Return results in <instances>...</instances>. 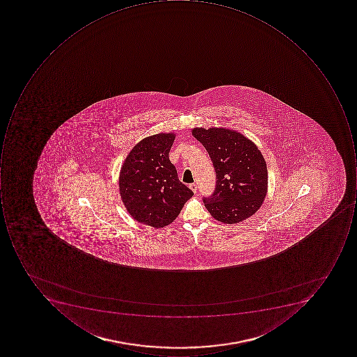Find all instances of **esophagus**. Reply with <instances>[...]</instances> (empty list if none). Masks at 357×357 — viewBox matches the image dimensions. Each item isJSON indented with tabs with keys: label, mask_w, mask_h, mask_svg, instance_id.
<instances>
[{
	"label": "esophagus",
	"mask_w": 357,
	"mask_h": 357,
	"mask_svg": "<svg viewBox=\"0 0 357 357\" xmlns=\"http://www.w3.org/2000/svg\"><path fill=\"white\" fill-rule=\"evenodd\" d=\"M190 189H191L194 193H197V185H196V183L190 184Z\"/></svg>",
	"instance_id": "obj_1"
}]
</instances>
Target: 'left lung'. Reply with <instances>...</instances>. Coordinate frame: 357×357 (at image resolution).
Returning a JSON list of instances; mask_svg holds the SVG:
<instances>
[{
	"mask_svg": "<svg viewBox=\"0 0 357 357\" xmlns=\"http://www.w3.org/2000/svg\"><path fill=\"white\" fill-rule=\"evenodd\" d=\"M192 135L211 159L217 183L205 207L218 221L239 223L259 209L268 185L265 160L255 142L229 128H195Z\"/></svg>",
	"mask_w": 357,
	"mask_h": 357,
	"instance_id": "1",
	"label": "left lung"
}]
</instances>
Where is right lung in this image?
I'll return each instance as SVG.
<instances>
[{
  "instance_id": "right-lung-1",
  "label": "right lung",
  "mask_w": 357,
  "mask_h": 357,
  "mask_svg": "<svg viewBox=\"0 0 357 357\" xmlns=\"http://www.w3.org/2000/svg\"><path fill=\"white\" fill-rule=\"evenodd\" d=\"M174 140L173 133L144 138L126 156L120 172V195L128 213L156 229L174 222L194 195L168 158Z\"/></svg>"
}]
</instances>
